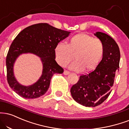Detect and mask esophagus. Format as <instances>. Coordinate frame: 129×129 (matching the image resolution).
I'll return each instance as SVG.
<instances>
[{
  "mask_svg": "<svg viewBox=\"0 0 129 129\" xmlns=\"http://www.w3.org/2000/svg\"><path fill=\"white\" fill-rule=\"evenodd\" d=\"M70 73V72L67 70H65L63 71V74H64V75H68V74H69Z\"/></svg>",
  "mask_w": 129,
  "mask_h": 129,
  "instance_id": "1",
  "label": "esophagus"
}]
</instances>
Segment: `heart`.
<instances>
[{
  "label": "heart",
  "instance_id": "heart-1",
  "mask_svg": "<svg viewBox=\"0 0 129 129\" xmlns=\"http://www.w3.org/2000/svg\"><path fill=\"white\" fill-rule=\"evenodd\" d=\"M105 45L102 40L86 34H79L70 38L67 44L59 43L54 49L55 59L58 64L66 67L74 59L70 66L76 71H91L102 62L105 55Z\"/></svg>",
  "mask_w": 129,
  "mask_h": 129
}]
</instances>
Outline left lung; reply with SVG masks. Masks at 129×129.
Returning a JSON list of instances; mask_svg holds the SVG:
<instances>
[{"label": "left lung", "instance_id": "obj_1", "mask_svg": "<svg viewBox=\"0 0 129 129\" xmlns=\"http://www.w3.org/2000/svg\"><path fill=\"white\" fill-rule=\"evenodd\" d=\"M94 35L105 45L103 59L94 71L80 76L70 89L74 100L86 107L99 106L109 97L120 60L119 47L112 37L100 32Z\"/></svg>", "mask_w": 129, "mask_h": 129}]
</instances>
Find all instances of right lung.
<instances>
[{
    "mask_svg": "<svg viewBox=\"0 0 129 129\" xmlns=\"http://www.w3.org/2000/svg\"><path fill=\"white\" fill-rule=\"evenodd\" d=\"M70 33L47 23H38L26 27L18 34L10 46L6 59L8 83L14 92L23 98L30 99L41 97L47 92L53 75L63 72L56 62L54 49ZM27 52L39 56L43 69L42 76L36 83L23 86L15 78L13 67L18 56Z\"/></svg>",
    "mask_w": 129,
    "mask_h": 129,
    "instance_id": "obj_1",
    "label": "right lung"
}]
</instances>
